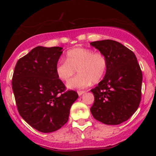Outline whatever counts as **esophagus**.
<instances>
[{
  "mask_svg": "<svg viewBox=\"0 0 156 156\" xmlns=\"http://www.w3.org/2000/svg\"><path fill=\"white\" fill-rule=\"evenodd\" d=\"M84 93H85V91H84V90H78V96H81L83 94H84Z\"/></svg>",
  "mask_w": 156,
  "mask_h": 156,
  "instance_id": "1",
  "label": "esophagus"
}]
</instances>
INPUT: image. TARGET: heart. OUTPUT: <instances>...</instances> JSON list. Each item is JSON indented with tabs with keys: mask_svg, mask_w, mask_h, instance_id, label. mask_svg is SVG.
Listing matches in <instances>:
<instances>
[{
	"mask_svg": "<svg viewBox=\"0 0 156 156\" xmlns=\"http://www.w3.org/2000/svg\"><path fill=\"white\" fill-rule=\"evenodd\" d=\"M108 69V60L101 53L87 48H74L66 53V60L60 59L56 66V73L60 80L70 79L78 69L79 75L67 83L71 89H83L93 81L99 82Z\"/></svg>",
	"mask_w": 156,
	"mask_h": 156,
	"instance_id": "heart-1",
	"label": "heart"
}]
</instances>
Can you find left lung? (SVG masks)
I'll return each mask as SVG.
<instances>
[{"label": "left lung", "instance_id": "8db88e82", "mask_svg": "<svg viewBox=\"0 0 156 156\" xmlns=\"http://www.w3.org/2000/svg\"><path fill=\"white\" fill-rule=\"evenodd\" d=\"M106 56L108 69L94 89L92 115L102 123L117 125L130 119L141 100L143 75L134 53L112 40L90 43Z\"/></svg>", "mask_w": 156, "mask_h": 156}]
</instances>
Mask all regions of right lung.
Returning a JSON list of instances; mask_svg holds the SVG:
<instances>
[{"label":"right lung","instance_id":"add662e5","mask_svg":"<svg viewBox=\"0 0 156 156\" xmlns=\"http://www.w3.org/2000/svg\"><path fill=\"white\" fill-rule=\"evenodd\" d=\"M59 47H36L16 62L12 88L21 117L42 133L56 131L68 122L78 95L66 90L56 66L62 53Z\"/></svg>","mask_w":156,"mask_h":156}]
</instances>
